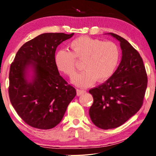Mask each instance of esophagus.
<instances>
[{"label": "esophagus", "mask_w": 156, "mask_h": 156, "mask_svg": "<svg viewBox=\"0 0 156 156\" xmlns=\"http://www.w3.org/2000/svg\"><path fill=\"white\" fill-rule=\"evenodd\" d=\"M86 92L85 90H82V89H76V94L77 96H80V95L83 94Z\"/></svg>", "instance_id": "esophagus-1"}]
</instances>
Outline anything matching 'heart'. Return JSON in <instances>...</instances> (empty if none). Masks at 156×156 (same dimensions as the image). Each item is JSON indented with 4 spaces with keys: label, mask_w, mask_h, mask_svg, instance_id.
<instances>
[{
    "label": "heart",
    "mask_w": 156,
    "mask_h": 156,
    "mask_svg": "<svg viewBox=\"0 0 156 156\" xmlns=\"http://www.w3.org/2000/svg\"><path fill=\"white\" fill-rule=\"evenodd\" d=\"M70 51L62 49L55 55V64L59 71L73 77L76 73V60L83 61L84 69L73 79L76 86L88 87L96 80H108L113 75L120 60V51L115 43L110 41L81 36L70 44Z\"/></svg>",
    "instance_id": "heart-1"
}]
</instances>
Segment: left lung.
I'll list each match as a JSON object with an SVG mask.
<instances>
[{
    "instance_id": "1",
    "label": "left lung",
    "mask_w": 156,
    "mask_h": 156,
    "mask_svg": "<svg viewBox=\"0 0 156 156\" xmlns=\"http://www.w3.org/2000/svg\"><path fill=\"white\" fill-rule=\"evenodd\" d=\"M109 34L120 42L121 62L107 81L89 90L94 100L89 115L103 129L121 126L134 115L143 104L147 86L145 67L138 52L123 37Z\"/></svg>"
}]
</instances>
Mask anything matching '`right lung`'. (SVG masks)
<instances>
[{
    "label": "right lung",
    "mask_w": 156,
    "mask_h": 156,
    "mask_svg": "<svg viewBox=\"0 0 156 156\" xmlns=\"http://www.w3.org/2000/svg\"><path fill=\"white\" fill-rule=\"evenodd\" d=\"M74 34H41L21 46L11 64L9 97L23 121L32 127L52 129L62 121L76 90L59 75L55 61L57 46ZM31 65L35 76L26 80L27 67Z\"/></svg>",
    "instance_id": "obj_1"
}]
</instances>
